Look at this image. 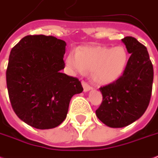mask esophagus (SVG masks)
I'll use <instances>...</instances> for the list:
<instances>
[{
    "label": "esophagus",
    "mask_w": 158,
    "mask_h": 158,
    "mask_svg": "<svg viewBox=\"0 0 158 158\" xmlns=\"http://www.w3.org/2000/svg\"><path fill=\"white\" fill-rule=\"evenodd\" d=\"M82 85H83V87H84V90H85V92H87V91L90 90L91 89H92V87H91L90 85H89L87 82H85V81H83Z\"/></svg>",
    "instance_id": "1"
}]
</instances>
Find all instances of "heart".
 <instances>
[{"mask_svg": "<svg viewBox=\"0 0 158 158\" xmlns=\"http://www.w3.org/2000/svg\"><path fill=\"white\" fill-rule=\"evenodd\" d=\"M127 61L128 55L123 47H82L67 56L66 65L75 73L85 74L91 71L94 82L108 85L122 75Z\"/></svg>", "mask_w": 158, "mask_h": 158, "instance_id": "b5f03b06", "label": "heart"}]
</instances>
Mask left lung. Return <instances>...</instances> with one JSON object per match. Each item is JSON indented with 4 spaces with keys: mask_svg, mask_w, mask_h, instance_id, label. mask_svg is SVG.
Listing matches in <instances>:
<instances>
[{
    "mask_svg": "<svg viewBox=\"0 0 158 158\" xmlns=\"http://www.w3.org/2000/svg\"><path fill=\"white\" fill-rule=\"evenodd\" d=\"M122 42L131 53L122 75L115 82L100 87L103 100L97 117L113 128H121L138 120L150 103L153 66L147 48L133 37Z\"/></svg>",
    "mask_w": 158,
    "mask_h": 158,
    "instance_id": "left-lung-1",
    "label": "left lung"
}]
</instances>
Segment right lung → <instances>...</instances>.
Segmentation results:
<instances>
[{"label":"right lung","mask_w":158,"mask_h":158,"mask_svg":"<svg viewBox=\"0 0 158 158\" xmlns=\"http://www.w3.org/2000/svg\"><path fill=\"white\" fill-rule=\"evenodd\" d=\"M66 43L53 36L28 35L12 48L6 85L16 115L37 129L58 127L71 98L83 91L75 77L62 73Z\"/></svg>","instance_id":"right-lung-1"}]
</instances>
